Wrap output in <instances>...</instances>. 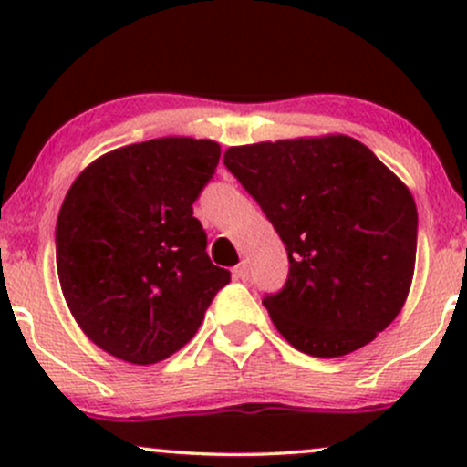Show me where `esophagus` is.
<instances>
[{
  "instance_id": "1",
  "label": "esophagus",
  "mask_w": 467,
  "mask_h": 467,
  "mask_svg": "<svg viewBox=\"0 0 467 467\" xmlns=\"http://www.w3.org/2000/svg\"><path fill=\"white\" fill-rule=\"evenodd\" d=\"M248 276H250V265H248V261H241V264L234 267V278H239V281H248Z\"/></svg>"
}]
</instances>
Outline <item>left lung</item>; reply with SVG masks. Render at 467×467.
Masks as SVG:
<instances>
[{
  "label": "left lung",
  "mask_w": 467,
  "mask_h": 467,
  "mask_svg": "<svg viewBox=\"0 0 467 467\" xmlns=\"http://www.w3.org/2000/svg\"><path fill=\"white\" fill-rule=\"evenodd\" d=\"M223 164L285 244V287L264 305L294 349L347 356L398 318L415 275L417 206L371 149L327 133L230 147Z\"/></svg>",
  "instance_id": "left-lung-1"
}]
</instances>
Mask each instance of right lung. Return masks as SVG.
Instances as JSON below:
<instances>
[{
    "instance_id": "right-lung-1",
    "label": "right lung",
    "mask_w": 467,
    "mask_h": 467,
    "mask_svg": "<svg viewBox=\"0 0 467 467\" xmlns=\"http://www.w3.org/2000/svg\"><path fill=\"white\" fill-rule=\"evenodd\" d=\"M219 153L215 140L155 138L103 153L69 186L58 283L83 334L118 360L153 364L182 349L230 281L192 217Z\"/></svg>"
}]
</instances>
